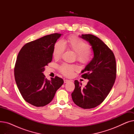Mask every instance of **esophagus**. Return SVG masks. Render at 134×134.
Here are the masks:
<instances>
[{
    "instance_id": "esophagus-1",
    "label": "esophagus",
    "mask_w": 134,
    "mask_h": 134,
    "mask_svg": "<svg viewBox=\"0 0 134 134\" xmlns=\"http://www.w3.org/2000/svg\"><path fill=\"white\" fill-rule=\"evenodd\" d=\"M69 81V80H67V79H65L64 80V83H67V82H68Z\"/></svg>"
}]
</instances>
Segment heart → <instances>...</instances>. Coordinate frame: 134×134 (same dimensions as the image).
<instances>
[{
    "label": "heart",
    "mask_w": 134,
    "mask_h": 134,
    "mask_svg": "<svg viewBox=\"0 0 134 134\" xmlns=\"http://www.w3.org/2000/svg\"><path fill=\"white\" fill-rule=\"evenodd\" d=\"M66 45L76 53V59L79 62L87 64L93 58V52L90 49V45L85 41L74 35L69 36L65 41L62 40L56 42L53 48V55L55 59L61 57L66 50ZM60 72L67 76L73 75L74 71L79 70V67L75 65H70L63 63L59 66Z\"/></svg>",
    "instance_id": "heart-1"
}]
</instances>
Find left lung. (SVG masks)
<instances>
[{
	"mask_svg": "<svg viewBox=\"0 0 134 134\" xmlns=\"http://www.w3.org/2000/svg\"><path fill=\"white\" fill-rule=\"evenodd\" d=\"M92 46L94 57L81 73V77L89 80L87 85L74 81L72 93L74 103L82 109H92L100 105L107 98L116 78V62L114 53L98 37L91 34L81 35Z\"/></svg>",
	"mask_w": 134,
	"mask_h": 134,
	"instance_id": "left-lung-1",
	"label": "left lung"
}]
</instances>
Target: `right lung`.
<instances>
[{"instance_id": "obj_1", "label": "right lung", "mask_w": 134, "mask_h": 134, "mask_svg": "<svg viewBox=\"0 0 134 134\" xmlns=\"http://www.w3.org/2000/svg\"><path fill=\"white\" fill-rule=\"evenodd\" d=\"M61 34L54 33L25 44L19 51L14 68V75L23 99L35 107H44L51 102L63 83L56 76L51 80L42 73L51 62L54 46Z\"/></svg>"}]
</instances>
